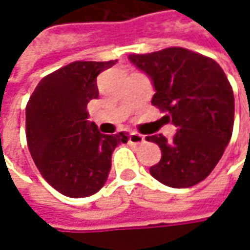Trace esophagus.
I'll return each instance as SVG.
<instances>
[{
    "label": "esophagus",
    "mask_w": 250,
    "mask_h": 250,
    "mask_svg": "<svg viewBox=\"0 0 250 250\" xmlns=\"http://www.w3.org/2000/svg\"><path fill=\"white\" fill-rule=\"evenodd\" d=\"M128 142L134 144V145H138V144L145 142V137L138 133H130V135H128Z\"/></svg>",
    "instance_id": "34e87169"
}]
</instances>
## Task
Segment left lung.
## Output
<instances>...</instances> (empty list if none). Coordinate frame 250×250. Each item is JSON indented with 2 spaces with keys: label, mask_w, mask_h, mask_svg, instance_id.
Segmentation results:
<instances>
[{
  "label": "left lung",
  "mask_w": 250,
  "mask_h": 250,
  "mask_svg": "<svg viewBox=\"0 0 250 250\" xmlns=\"http://www.w3.org/2000/svg\"><path fill=\"white\" fill-rule=\"evenodd\" d=\"M128 61L151 79L152 105L168 112L176 135L146 137L162 151L149 173L171 188L203 181L216 167L232 135L234 92L217 62L189 49L171 47L133 54Z\"/></svg>",
  "instance_id": "1"
}]
</instances>
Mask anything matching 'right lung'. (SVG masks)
<instances>
[{
    "label": "right lung",
    "mask_w": 250,
    "mask_h": 250,
    "mask_svg": "<svg viewBox=\"0 0 250 250\" xmlns=\"http://www.w3.org/2000/svg\"><path fill=\"white\" fill-rule=\"evenodd\" d=\"M117 61H77L45 76L26 106L27 146L48 184L69 198L98 192L108 180L112 153L128 134L106 135L88 122L87 104L98 98L97 77Z\"/></svg>",
    "instance_id": "right-lung-1"
}]
</instances>
